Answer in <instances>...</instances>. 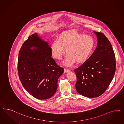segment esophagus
<instances>
[{
	"instance_id": "esophagus-1",
	"label": "esophagus",
	"mask_w": 124,
	"mask_h": 124,
	"mask_svg": "<svg viewBox=\"0 0 124 124\" xmlns=\"http://www.w3.org/2000/svg\"><path fill=\"white\" fill-rule=\"evenodd\" d=\"M70 71V70H69L68 69L64 68V72L65 73H67V72H69Z\"/></svg>"
}]
</instances>
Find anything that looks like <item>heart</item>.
Listing matches in <instances>:
<instances>
[{
    "instance_id": "1",
    "label": "heart",
    "mask_w": 124,
    "mask_h": 124,
    "mask_svg": "<svg viewBox=\"0 0 124 124\" xmlns=\"http://www.w3.org/2000/svg\"><path fill=\"white\" fill-rule=\"evenodd\" d=\"M94 46V40L92 36L70 30L60 34L56 40L52 42L51 51L54 58L60 60L65 53V48L68 55L64 63L69 66L75 62L78 63L85 62L91 56Z\"/></svg>"
}]
</instances>
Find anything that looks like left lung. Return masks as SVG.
<instances>
[{
  "label": "left lung",
  "instance_id": "8db88e82",
  "mask_svg": "<svg viewBox=\"0 0 124 124\" xmlns=\"http://www.w3.org/2000/svg\"><path fill=\"white\" fill-rule=\"evenodd\" d=\"M98 40L94 52L88 60L74 69L77 91L92 98L104 93L116 72V56L112 45L103 33L94 31Z\"/></svg>",
  "mask_w": 124,
  "mask_h": 124
}]
</instances>
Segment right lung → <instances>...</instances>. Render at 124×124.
<instances>
[{
  "label": "right lung",
  "instance_id": "obj_1",
  "mask_svg": "<svg viewBox=\"0 0 124 124\" xmlns=\"http://www.w3.org/2000/svg\"><path fill=\"white\" fill-rule=\"evenodd\" d=\"M32 47L35 48L31 49ZM52 55L48 43L41 40L36 33L29 36L19 52L20 79L25 89L37 99H48L56 93L57 81L64 72Z\"/></svg>",
  "mask_w": 124,
  "mask_h": 124
}]
</instances>
